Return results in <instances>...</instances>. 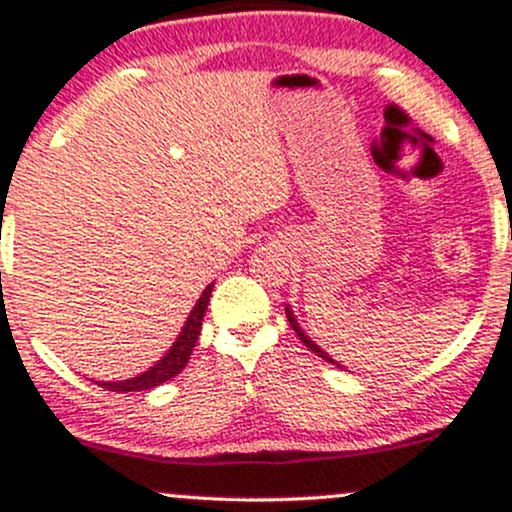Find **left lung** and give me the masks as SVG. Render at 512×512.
<instances>
[{
	"label": "left lung",
	"instance_id": "8db88e82",
	"mask_svg": "<svg viewBox=\"0 0 512 512\" xmlns=\"http://www.w3.org/2000/svg\"><path fill=\"white\" fill-rule=\"evenodd\" d=\"M286 318H289L291 328H294V330H296V335H299V338H301V342H303V345H306V347H308V350H311V352H316V355H318V357H323V359H325V362L335 364V367H340V369H342V364H340V362H335V359H333V357H330V355H328V352H323V350H320V345H316V342H313V340H311V335H306V330H303V328H301V325H299V320H296V316H294V311H291V306H289V303H286Z\"/></svg>",
	"mask_w": 512,
	"mask_h": 512
}]
</instances>
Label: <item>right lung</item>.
<instances>
[{
  "label": "right lung",
  "instance_id": "1",
  "mask_svg": "<svg viewBox=\"0 0 512 512\" xmlns=\"http://www.w3.org/2000/svg\"><path fill=\"white\" fill-rule=\"evenodd\" d=\"M213 286H216V284L211 282L204 291H201L199 301H196V306L192 308V313H189L187 320H184L182 330H179V335H177V340L172 342L170 350H167L165 355L157 359L153 367L145 369V372H140L136 376H131V379H123V381H94V384H99L101 389L128 393V391H150V389H157V386H162V384H165V381L174 379V376H177L184 367H187L189 357H192V350H194L196 340H199V335H201V323H204L206 308H209Z\"/></svg>",
  "mask_w": 512,
  "mask_h": 512
}]
</instances>
